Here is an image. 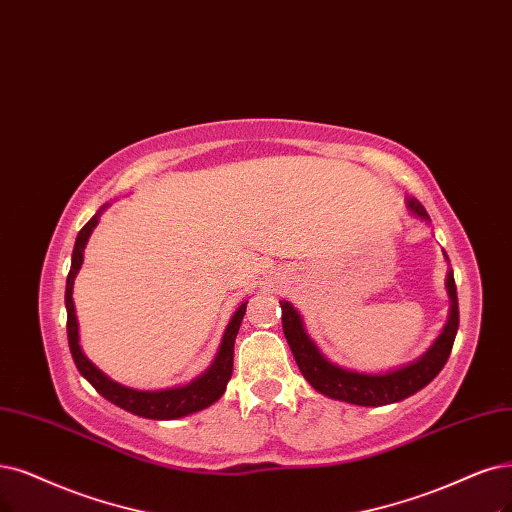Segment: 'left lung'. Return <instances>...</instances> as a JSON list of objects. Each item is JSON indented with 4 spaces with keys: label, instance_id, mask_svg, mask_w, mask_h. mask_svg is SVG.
I'll return each mask as SVG.
<instances>
[{
    "label": "left lung",
    "instance_id": "1",
    "mask_svg": "<svg viewBox=\"0 0 512 512\" xmlns=\"http://www.w3.org/2000/svg\"><path fill=\"white\" fill-rule=\"evenodd\" d=\"M405 206L413 217L430 223V217L426 213V208L420 204V200L407 198ZM443 255L449 261L447 253ZM445 289L449 295V318L441 335L434 339L432 346L420 358H415V361L390 371L365 373V371L346 369L342 365L331 363L329 358L318 350L314 339L308 335L304 318H301V314L293 308L291 301H285V299L280 301L282 331H285V337L301 375L306 377L316 392L329 396V399L344 401L350 405L384 407L390 403L405 401L407 396L422 390L445 367L447 358L451 354L453 339H456L458 325H460L458 293H456V282H453V270L447 272Z\"/></svg>",
    "mask_w": 512,
    "mask_h": 512
}]
</instances>
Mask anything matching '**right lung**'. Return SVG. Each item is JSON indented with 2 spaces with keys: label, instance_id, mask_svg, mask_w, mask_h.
Here are the masks:
<instances>
[{
  "label": "right lung",
  "instance_id": "add662e5",
  "mask_svg": "<svg viewBox=\"0 0 512 512\" xmlns=\"http://www.w3.org/2000/svg\"><path fill=\"white\" fill-rule=\"evenodd\" d=\"M109 204H103L97 215H94L75 238V246L71 253V270L67 276V287H65V308H67V339H69V350L73 356V363L82 373V377L92 384V388L97 390L103 399L109 403L118 405L130 413L139 415V418L147 420H179L185 418L189 413L202 411L206 407H211L215 401L221 399V394L225 392L227 382L232 377L234 369V342L240 329V323L246 312L244 301L240 308L234 312L232 320L227 323L225 333L221 337V344L217 350L215 361L211 363L204 373L194 377L192 382L173 386V388H164V390H137L124 386L116 380H111L109 375H105L97 365L90 363L86 354L82 352L80 346V325H78V316H75V306H73V282L75 276H78L82 263H84V249L88 244V238L92 234L94 227H97L103 211Z\"/></svg>",
  "mask_w": 512,
  "mask_h": 512
}]
</instances>
